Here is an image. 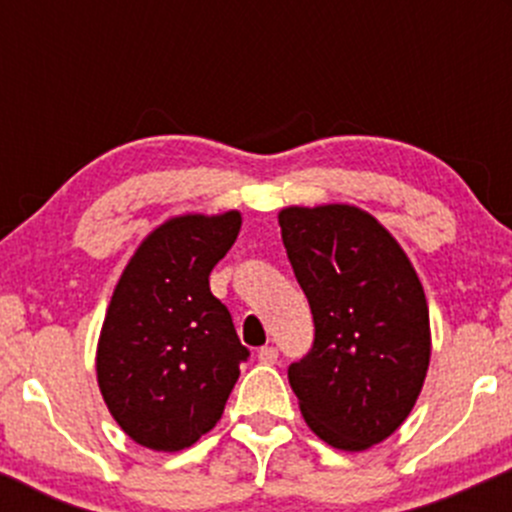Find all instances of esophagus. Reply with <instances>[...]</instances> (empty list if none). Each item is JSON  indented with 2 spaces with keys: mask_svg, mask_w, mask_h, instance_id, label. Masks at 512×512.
<instances>
[{
  "mask_svg": "<svg viewBox=\"0 0 512 512\" xmlns=\"http://www.w3.org/2000/svg\"><path fill=\"white\" fill-rule=\"evenodd\" d=\"M277 356H280V352H277V347H262L260 352H257V359L262 361V364H275L277 361Z\"/></svg>",
  "mask_w": 512,
  "mask_h": 512,
  "instance_id": "1",
  "label": "esophagus"
}]
</instances>
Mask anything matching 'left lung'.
Wrapping results in <instances>:
<instances>
[{"label": "left lung", "instance_id": "1", "mask_svg": "<svg viewBox=\"0 0 512 512\" xmlns=\"http://www.w3.org/2000/svg\"><path fill=\"white\" fill-rule=\"evenodd\" d=\"M282 242L314 319L289 364L307 426L342 451L389 438L414 409L431 359L428 304L399 242L352 205L285 208Z\"/></svg>", "mask_w": 512, "mask_h": 512}]
</instances>
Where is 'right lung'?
Instances as JSON below:
<instances>
[{
	"label": "right lung",
	"mask_w": 512,
	"mask_h": 512,
	"mask_svg": "<svg viewBox=\"0 0 512 512\" xmlns=\"http://www.w3.org/2000/svg\"><path fill=\"white\" fill-rule=\"evenodd\" d=\"M240 213L183 215L143 240L113 289L98 339V389L118 426L153 451H183L220 421L250 349L210 292Z\"/></svg>",
	"instance_id": "right-lung-1"
}]
</instances>
